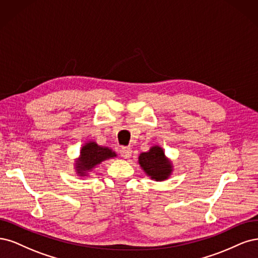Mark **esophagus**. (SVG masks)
<instances>
[{
	"label": "esophagus",
	"mask_w": 258,
	"mask_h": 258,
	"mask_svg": "<svg viewBox=\"0 0 258 258\" xmlns=\"http://www.w3.org/2000/svg\"><path fill=\"white\" fill-rule=\"evenodd\" d=\"M121 156L123 159H130L132 156V148L131 147H123L120 150Z\"/></svg>",
	"instance_id": "1"
}]
</instances>
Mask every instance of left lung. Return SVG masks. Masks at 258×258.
I'll use <instances>...</instances> for the list:
<instances>
[{"mask_svg": "<svg viewBox=\"0 0 258 258\" xmlns=\"http://www.w3.org/2000/svg\"><path fill=\"white\" fill-rule=\"evenodd\" d=\"M138 163L147 176L155 181L167 180L173 170L171 161L160 146H153L149 151L140 153Z\"/></svg>", "mask_w": 258, "mask_h": 258, "instance_id": "obj_1", "label": "left lung"}]
</instances>
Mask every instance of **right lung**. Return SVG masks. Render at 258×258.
<instances>
[{
  "label": "right lung",
  "instance_id": "add662e5",
  "mask_svg": "<svg viewBox=\"0 0 258 258\" xmlns=\"http://www.w3.org/2000/svg\"><path fill=\"white\" fill-rule=\"evenodd\" d=\"M117 157L114 151L110 148L98 146L95 141H88L82 146L78 159L75 163V170L78 176L88 177L89 172L92 171L102 162Z\"/></svg>",
  "mask_w": 258,
  "mask_h": 258
}]
</instances>
